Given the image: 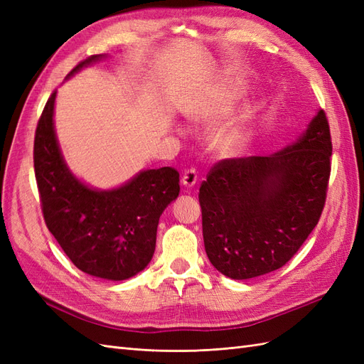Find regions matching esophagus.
Masks as SVG:
<instances>
[{
	"instance_id": "1",
	"label": "esophagus",
	"mask_w": 364,
	"mask_h": 364,
	"mask_svg": "<svg viewBox=\"0 0 364 364\" xmlns=\"http://www.w3.org/2000/svg\"><path fill=\"white\" fill-rule=\"evenodd\" d=\"M196 182H197V171H196V168H188L182 176L183 186H186V188H191V186L196 185Z\"/></svg>"
}]
</instances>
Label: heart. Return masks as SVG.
I'll list each match as a JSON object with an SVG mask.
<instances>
[{"label":"heart","instance_id":"obj_1","mask_svg":"<svg viewBox=\"0 0 364 364\" xmlns=\"http://www.w3.org/2000/svg\"><path fill=\"white\" fill-rule=\"evenodd\" d=\"M243 95V86L240 83H232L226 86L225 90L213 98L206 107H202L193 115V119L200 121V123H213L220 118H223L235 100ZM247 141V127L245 119L237 118L229 121V123L220 126L211 135V149L218 153L220 156H235L243 150Z\"/></svg>","mask_w":364,"mask_h":364}]
</instances>
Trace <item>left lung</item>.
<instances>
[{
  "instance_id": "8db88e82",
  "label": "left lung",
  "mask_w": 364,
  "mask_h": 364,
  "mask_svg": "<svg viewBox=\"0 0 364 364\" xmlns=\"http://www.w3.org/2000/svg\"><path fill=\"white\" fill-rule=\"evenodd\" d=\"M331 153L321 109L305 134L282 151L217 162L199 193L205 250L213 266L232 279L285 266L322 215Z\"/></svg>"
}]
</instances>
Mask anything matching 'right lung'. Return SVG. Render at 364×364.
Returning a JSON list of instances; mask_svg holds the SVG:
<instances>
[{
    "mask_svg": "<svg viewBox=\"0 0 364 364\" xmlns=\"http://www.w3.org/2000/svg\"><path fill=\"white\" fill-rule=\"evenodd\" d=\"M85 59L74 74L98 59ZM54 91L38 121L33 162L46 225L77 269L97 278L123 281L150 262L159 217L179 196V171L144 170L115 190L98 191L68 170L54 134Z\"/></svg>",
    "mask_w": 364,
    "mask_h": 364,
    "instance_id": "1",
    "label": "right lung"
}]
</instances>
